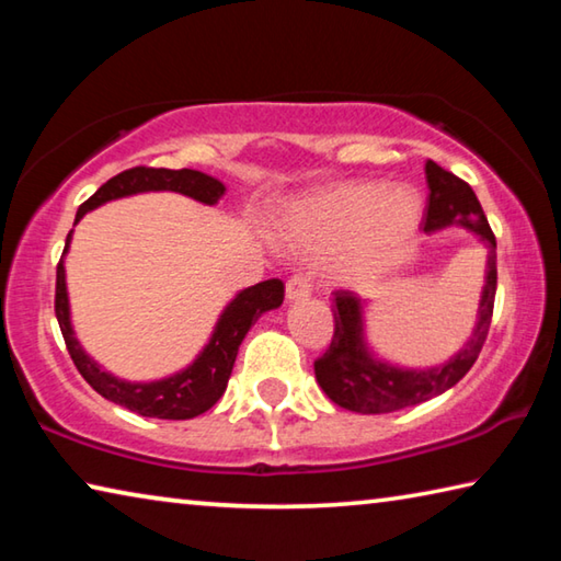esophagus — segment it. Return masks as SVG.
Here are the masks:
<instances>
[{
  "mask_svg": "<svg viewBox=\"0 0 561 561\" xmlns=\"http://www.w3.org/2000/svg\"><path fill=\"white\" fill-rule=\"evenodd\" d=\"M309 291H311V279L307 277V274L297 272L287 279V299H301V297H307Z\"/></svg>",
  "mask_w": 561,
  "mask_h": 561,
  "instance_id": "esophagus-1",
  "label": "esophagus"
}]
</instances>
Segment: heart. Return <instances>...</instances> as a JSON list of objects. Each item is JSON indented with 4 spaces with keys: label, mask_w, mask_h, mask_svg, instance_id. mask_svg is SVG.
Wrapping results in <instances>:
<instances>
[{
    "label": "heart",
    "mask_w": 561,
    "mask_h": 561,
    "mask_svg": "<svg viewBox=\"0 0 561 561\" xmlns=\"http://www.w3.org/2000/svg\"><path fill=\"white\" fill-rule=\"evenodd\" d=\"M417 220L421 201L413 190L344 183L301 201L284 227L294 242L309 247H329L348 234L334 267L344 279H364L398 257Z\"/></svg>",
    "instance_id": "obj_1"
}]
</instances>
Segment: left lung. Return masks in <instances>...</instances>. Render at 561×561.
I'll return each instance as SVG.
<instances>
[{
  "instance_id": "8db88e82",
  "label": "left lung",
  "mask_w": 561,
  "mask_h": 561,
  "mask_svg": "<svg viewBox=\"0 0 561 561\" xmlns=\"http://www.w3.org/2000/svg\"><path fill=\"white\" fill-rule=\"evenodd\" d=\"M428 180V205H425L423 230L433 232L445 225L460 222L480 234L488 247V284L482 289L480 321L472 339L458 356L440 368L428 371H401L388 364H378L366 354L364 334H360V299L346 289L334 291V336L329 348L314 360L319 386L336 405L356 413H391L408 405H417L433 396H440L453 388L470 371L485 344L492 309L497 291V242L490 230L488 217L472 187L428 160L425 163Z\"/></svg>"
}]
</instances>
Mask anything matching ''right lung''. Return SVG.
Instances as JSON below:
<instances>
[{
    "mask_svg": "<svg viewBox=\"0 0 561 561\" xmlns=\"http://www.w3.org/2000/svg\"><path fill=\"white\" fill-rule=\"evenodd\" d=\"M146 190H175L195 197L205 205H215L225 195V185L220 180L201 173V170H168V168H128L123 173L113 175L108 183H103L96 193H93L87 203L76 213V222L93 207H99L108 201H116L123 195L133 193H146ZM71 232L66 237L64 254L69 250ZM284 301V284L282 279H267L254 284V287L237 294L230 307L225 309V314L217 321V329L210 339V344L205 346L201 356L195 358L193 366H187L185 371H180L163 381H150V383H128L118 381L111 374L101 371L93 360L83 354L79 341L73 339L71 321H69V297H66V282H64V257L56 264V294H54V311L59 319L61 334L69 348V356L73 366L79 368V374L87 378V383L93 391L101 393L108 401L118 403L128 411L146 415V417H165V421H187L195 417L220 401L225 393L227 381H230L237 348H240L247 331L257 321L264 311L277 309Z\"/></svg>",
    "mask_w": 561,
    "mask_h": 561,
    "instance_id": "1",
    "label": "right lung"
}]
</instances>
